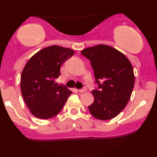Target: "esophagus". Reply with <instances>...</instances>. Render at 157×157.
I'll return each mask as SVG.
<instances>
[{
  "label": "esophagus",
  "instance_id": "esophagus-1",
  "mask_svg": "<svg viewBox=\"0 0 157 157\" xmlns=\"http://www.w3.org/2000/svg\"><path fill=\"white\" fill-rule=\"evenodd\" d=\"M86 90H87V89H86V86H84V87L82 88V89H79L78 91H79V92H80V93H82V92H85V91H86Z\"/></svg>",
  "mask_w": 157,
  "mask_h": 157
}]
</instances>
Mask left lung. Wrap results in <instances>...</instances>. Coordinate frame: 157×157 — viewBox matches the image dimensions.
<instances>
[{
  "mask_svg": "<svg viewBox=\"0 0 157 157\" xmlns=\"http://www.w3.org/2000/svg\"><path fill=\"white\" fill-rule=\"evenodd\" d=\"M81 55L89 59L97 88L93 90L90 113L101 120H111L125 109L134 86L132 65L114 48L100 44L86 48Z\"/></svg>",
  "mask_w": 157,
  "mask_h": 157,
  "instance_id": "1",
  "label": "left lung"
}]
</instances>
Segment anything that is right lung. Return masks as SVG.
Segmentation results:
<instances>
[{
  "mask_svg": "<svg viewBox=\"0 0 157 157\" xmlns=\"http://www.w3.org/2000/svg\"><path fill=\"white\" fill-rule=\"evenodd\" d=\"M74 51L59 46L40 50L26 63L21 77V89L26 105L34 116L48 119L56 116L72 93L63 85L57 86L60 66Z\"/></svg>",
  "mask_w": 157,
  "mask_h": 157,
  "instance_id": "right-lung-1",
  "label": "right lung"
}]
</instances>
